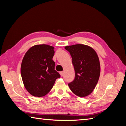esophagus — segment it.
I'll return each mask as SVG.
<instances>
[{
    "mask_svg": "<svg viewBox=\"0 0 126 126\" xmlns=\"http://www.w3.org/2000/svg\"><path fill=\"white\" fill-rule=\"evenodd\" d=\"M60 74L61 76H63V71H61L60 72Z\"/></svg>",
    "mask_w": 126,
    "mask_h": 126,
    "instance_id": "obj_1",
    "label": "esophagus"
}]
</instances>
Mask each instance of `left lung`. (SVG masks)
<instances>
[{"instance_id": "8db88e82", "label": "left lung", "mask_w": 126, "mask_h": 126, "mask_svg": "<svg viewBox=\"0 0 126 126\" xmlns=\"http://www.w3.org/2000/svg\"><path fill=\"white\" fill-rule=\"evenodd\" d=\"M65 48L72 57L75 78L69 86L80 97L91 94L98 82L101 67L98 56L93 48L83 44L66 46Z\"/></svg>"}]
</instances>
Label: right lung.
<instances>
[{
	"label": "right lung",
	"mask_w": 126,
	"mask_h": 126,
	"mask_svg": "<svg viewBox=\"0 0 126 126\" xmlns=\"http://www.w3.org/2000/svg\"><path fill=\"white\" fill-rule=\"evenodd\" d=\"M54 48L46 44L35 45L23 57L21 65L22 80L26 90L33 96L46 95L60 77L55 70Z\"/></svg>",
	"instance_id": "1"
}]
</instances>
